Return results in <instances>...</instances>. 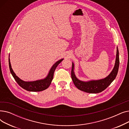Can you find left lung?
I'll list each match as a JSON object with an SVG mask.
<instances>
[{
	"label": "left lung",
	"mask_w": 129,
	"mask_h": 129,
	"mask_svg": "<svg viewBox=\"0 0 129 129\" xmlns=\"http://www.w3.org/2000/svg\"><path fill=\"white\" fill-rule=\"evenodd\" d=\"M119 66V55L118 47H117V54L115 65L112 72L107 77L104 79L96 80H90L83 82L79 80L75 76L74 72V65L72 63L71 77L75 86L80 90L88 93H96L101 92L106 89L116 78L118 74Z\"/></svg>",
	"instance_id": "8db88e82"
}]
</instances>
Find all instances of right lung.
<instances>
[{"mask_svg": "<svg viewBox=\"0 0 129 129\" xmlns=\"http://www.w3.org/2000/svg\"><path fill=\"white\" fill-rule=\"evenodd\" d=\"M63 60V59H61L57 62H56L54 64L52 68L50 70V72L48 74L47 76L43 79L38 80L36 81H33V82H24V81L20 79L17 76H16V74L13 72L11 68V66L10 62V58L9 57V69L12 74V76L14 78L17 83L18 85L21 87L22 88L24 89L29 91H43L48 88L50 84H51L52 80L54 76V73L55 71L56 67L58 65L62 62Z\"/></svg>", "mask_w": 129, "mask_h": 129, "instance_id": "add662e5", "label": "right lung"}]
</instances>
